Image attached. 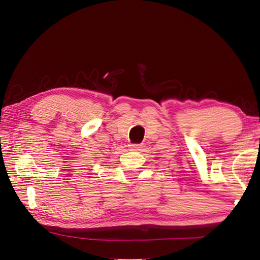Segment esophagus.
<instances>
[{
  "label": "esophagus",
  "instance_id": "1",
  "mask_svg": "<svg viewBox=\"0 0 260 260\" xmlns=\"http://www.w3.org/2000/svg\"><path fill=\"white\" fill-rule=\"evenodd\" d=\"M129 148L132 151H138V150H140L141 145H129Z\"/></svg>",
  "mask_w": 260,
  "mask_h": 260
}]
</instances>
